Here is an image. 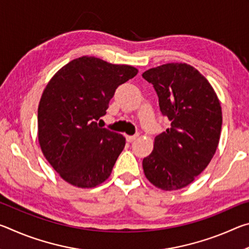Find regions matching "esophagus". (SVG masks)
I'll return each mask as SVG.
<instances>
[{"mask_svg":"<svg viewBox=\"0 0 249 249\" xmlns=\"http://www.w3.org/2000/svg\"><path fill=\"white\" fill-rule=\"evenodd\" d=\"M137 137H138V134H136V135H127V136H126V141H127L128 142H132L136 140Z\"/></svg>","mask_w":249,"mask_h":249,"instance_id":"34e87169","label":"esophagus"}]
</instances>
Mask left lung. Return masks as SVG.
Returning <instances> with one entry per match:
<instances>
[{"instance_id": "8db88e82", "label": "left lung", "mask_w": 249, "mask_h": 249, "mask_svg": "<svg viewBox=\"0 0 249 249\" xmlns=\"http://www.w3.org/2000/svg\"><path fill=\"white\" fill-rule=\"evenodd\" d=\"M142 78L154 86L169 127L155 137L154 150L142 160L146 178L165 191L190 184L215 154L222 109L208 80L187 64L151 68Z\"/></svg>"}]
</instances>
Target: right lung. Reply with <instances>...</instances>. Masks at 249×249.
<instances>
[{
	"label": "right lung",
	"mask_w": 249,
	"mask_h": 249,
	"mask_svg": "<svg viewBox=\"0 0 249 249\" xmlns=\"http://www.w3.org/2000/svg\"><path fill=\"white\" fill-rule=\"evenodd\" d=\"M137 72L132 66L84 56L62 67L47 84L38 107L39 145L68 183L93 188L111 175L125 138L98 121L117 87Z\"/></svg>",
	"instance_id": "add662e5"
}]
</instances>
